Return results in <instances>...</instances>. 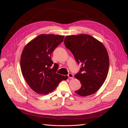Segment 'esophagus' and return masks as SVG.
<instances>
[{
    "instance_id": "34e87169",
    "label": "esophagus",
    "mask_w": 128,
    "mask_h": 128,
    "mask_svg": "<svg viewBox=\"0 0 128 128\" xmlns=\"http://www.w3.org/2000/svg\"><path fill=\"white\" fill-rule=\"evenodd\" d=\"M68 77L69 78H70V79H73L74 78V75L72 74V73H69L68 74Z\"/></svg>"
}]
</instances>
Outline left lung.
<instances>
[{
  "label": "left lung",
  "instance_id": "1",
  "mask_svg": "<svg viewBox=\"0 0 128 128\" xmlns=\"http://www.w3.org/2000/svg\"><path fill=\"white\" fill-rule=\"evenodd\" d=\"M64 42L77 63L82 64L75 76L82 86L75 92L82 96L94 93L104 82L109 70V57L105 47L96 38L85 34L68 36Z\"/></svg>",
  "mask_w": 128,
  "mask_h": 128
}]
</instances>
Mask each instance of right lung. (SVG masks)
Wrapping results in <instances>:
<instances>
[{
	"label": "right lung",
	"instance_id": "obj_1",
	"mask_svg": "<svg viewBox=\"0 0 128 128\" xmlns=\"http://www.w3.org/2000/svg\"><path fill=\"white\" fill-rule=\"evenodd\" d=\"M64 36L42 34L32 40L23 50L21 58L22 75L35 92L46 94L54 90L59 83L68 76L56 72L58 65L51 60L52 52L63 42Z\"/></svg>",
	"mask_w": 128,
	"mask_h": 128
}]
</instances>
